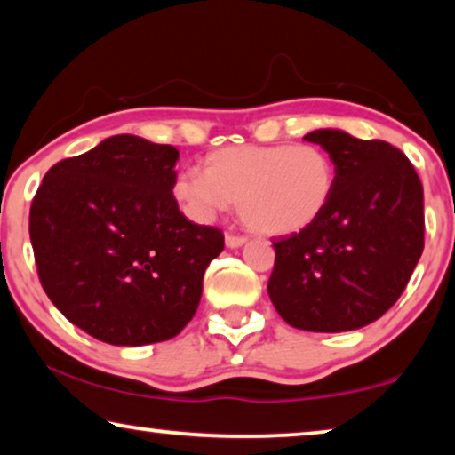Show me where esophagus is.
I'll return each instance as SVG.
<instances>
[{"mask_svg":"<svg viewBox=\"0 0 455 455\" xmlns=\"http://www.w3.org/2000/svg\"><path fill=\"white\" fill-rule=\"evenodd\" d=\"M225 241H227V247H230V249H236V247L245 245V243H247L245 236H241V235H233V233H227Z\"/></svg>","mask_w":455,"mask_h":455,"instance_id":"esophagus-1","label":"esophagus"}]
</instances>
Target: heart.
<instances>
[{
	"instance_id": "b5f03b06",
	"label": "heart",
	"mask_w": 455,
	"mask_h": 455,
	"mask_svg": "<svg viewBox=\"0 0 455 455\" xmlns=\"http://www.w3.org/2000/svg\"><path fill=\"white\" fill-rule=\"evenodd\" d=\"M337 167L316 145H241L212 151L204 172L173 180V198L189 219L208 222L233 202L245 225L269 236L302 233L333 200Z\"/></svg>"
}]
</instances>
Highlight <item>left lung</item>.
I'll list each match as a JSON object with an SVG mask.
<instances>
[{
    "mask_svg": "<svg viewBox=\"0 0 455 455\" xmlns=\"http://www.w3.org/2000/svg\"><path fill=\"white\" fill-rule=\"evenodd\" d=\"M337 167L333 200L313 227L275 241L267 292L288 324L341 333L374 323L404 292L425 247L421 180L386 140L315 131Z\"/></svg>",
    "mask_w": 455,
    "mask_h": 455,
    "instance_id": "obj_1",
    "label": "left lung"
}]
</instances>
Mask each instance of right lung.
Returning a JSON list of instances; mask_svg holds the SVG:
<instances>
[{"mask_svg":"<svg viewBox=\"0 0 455 455\" xmlns=\"http://www.w3.org/2000/svg\"><path fill=\"white\" fill-rule=\"evenodd\" d=\"M180 151L116 134L46 172L30 241L46 296L110 345L167 341L192 321L220 228L188 220L173 198Z\"/></svg>","mask_w":455,"mask_h":455,"instance_id":"1","label":"right lung"}]
</instances>
